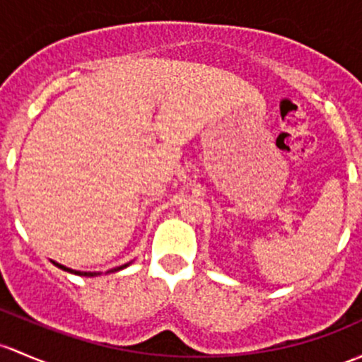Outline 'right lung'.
<instances>
[{"instance_id":"right-lung-1","label":"right lung","mask_w":362,"mask_h":362,"mask_svg":"<svg viewBox=\"0 0 362 362\" xmlns=\"http://www.w3.org/2000/svg\"><path fill=\"white\" fill-rule=\"evenodd\" d=\"M53 264H55L57 267H59V269H62V271H67V272H71V274H78V276L93 277V276H98V274H100V272H81V271H72V269H69V267H64V265L57 264V262H53ZM128 265H130V264H124V265H121V267H116V269H112V271H109V272H116V271H121V269L128 267Z\"/></svg>"}]
</instances>
